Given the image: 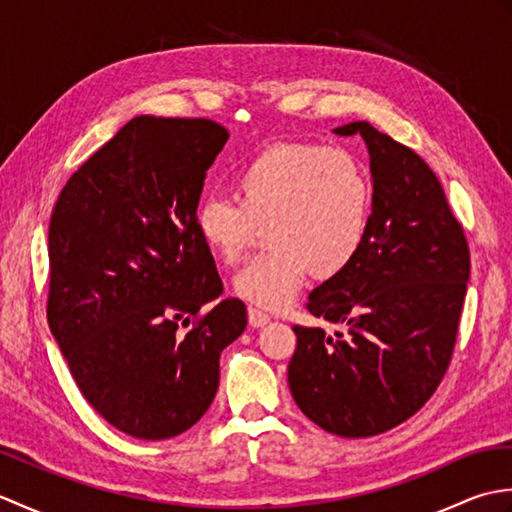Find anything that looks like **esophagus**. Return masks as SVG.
<instances>
[{
	"mask_svg": "<svg viewBox=\"0 0 512 512\" xmlns=\"http://www.w3.org/2000/svg\"><path fill=\"white\" fill-rule=\"evenodd\" d=\"M268 321H270V314H266L264 310L248 308V323L253 325V328H264Z\"/></svg>",
	"mask_w": 512,
	"mask_h": 512,
	"instance_id": "1",
	"label": "esophagus"
}]
</instances>
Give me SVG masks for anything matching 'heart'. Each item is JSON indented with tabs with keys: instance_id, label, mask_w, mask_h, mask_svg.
Wrapping results in <instances>:
<instances>
[{
	"instance_id": "b5f03b06",
	"label": "heart",
	"mask_w": 512,
	"mask_h": 512,
	"mask_svg": "<svg viewBox=\"0 0 512 512\" xmlns=\"http://www.w3.org/2000/svg\"><path fill=\"white\" fill-rule=\"evenodd\" d=\"M239 202L209 193L195 209V231L224 264H237L268 224L270 248L235 275L233 288L259 308H284L314 270L350 268L372 226L374 187L347 149L275 143L235 171Z\"/></svg>"
}]
</instances>
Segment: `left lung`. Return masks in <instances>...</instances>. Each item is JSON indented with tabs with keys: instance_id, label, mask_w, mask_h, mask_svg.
I'll list each match as a JSON object with an SVG mask.
<instances>
[{
	"instance_id": "obj_1",
	"label": "left lung",
	"mask_w": 512,
	"mask_h": 512,
	"mask_svg": "<svg viewBox=\"0 0 512 512\" xmlns=\"http://www.w3.org/2000/svg\"><path fill=\"white\" fill-rule=\"evenodd\" d=\"M334 134L365 140L372 226L352 266L308 297L310 314L345 325V334L295 325L288 385L321 429L369 438L411 418L438 389L458 336L471 255L440 180L416 151L365 121Z\"/></svg>"
}]
</instances>
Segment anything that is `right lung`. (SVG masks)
<instances>
[{"label":"right lung","mask_w":512,"mask_h":512,"mask_svg":"<svg viewBox=\"0 0 512 512\" xmlns=\"http://www.w3.org/2000/svg\"><path fill=\"white\" fill-rule=\"evenodd\" d=\"M226 140L209 118L136 116L74 171L50 217V332L85 400L138 440L204 416L220 354L246 330L195 231Z\"/></svg>","instance_id":"right-lung-1"}]
</instances>
